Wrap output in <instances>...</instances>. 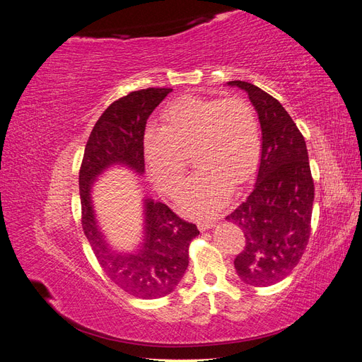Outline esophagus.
<instances>
[{"instance_id": "34e87169", "label": "esophagus", "mask_w": 362, "mask_h": 362, "mask_svg": "<svg viewBox=\"0 0 362 362\" xmlns=\"http://www.w3.org/2000/svg\"><path fill=\"white\" fill-rule=\"evenodd\" d=\"M214 221H201L198 222V228L201 229V231H206V229H210L214 226Z\"/></svg>"}]
</instances>
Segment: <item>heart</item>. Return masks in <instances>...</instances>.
<instances>
[{
    "instance_id": "1",
    "label": "heart",
    "mask_w": 362,
    "mask_h": 362,
    "mask_svg": "<svg viewBox=\"0 0 362 362\" xmlns=\"http://www.w3.org/2000/svg\"><path fill=\"white\" fill-rule=\"evenodd\" d=\"M261 128L255 108L242 98L184 96L163 113V129L148 131L145 156L152 178L175 193L194 152L199 170L185 184L178 206L193 217L221 211L233 184L246 182L261 160Z\"/></svg>"
}]
</instances>
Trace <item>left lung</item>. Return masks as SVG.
Wrapping results in <instances>:
<instances>
[{
    "label": "left lung",
    "instance_id": "1",
    "mask_svg": "<svg viewBox=\"0 0 362 362\" xmlns=\"http://www.w3.org/2000/svg\"><path fill=\"white\" fill-rule=\"evenodd\" d=\"M247 92L262 133L254 190L228 214L245 234L234 259L237 275L254 287L282 281L298 266L311 234L314 181L305 139L281 103L246 81H229Z\"/></svg>",
    "mask_w": 362,
    "mask_h": 362
}]
</instances>
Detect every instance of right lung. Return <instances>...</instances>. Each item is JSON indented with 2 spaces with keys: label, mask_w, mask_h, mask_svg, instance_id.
<instances>
[{
  "label": "right lung",
  "mask_w": 362,
  "mask_h": 362,
  "mask_svg": "<svg viewBox=\"0 0 362 362\" xmlns=\"http://www.w3.org/2000/svg\"><path fill=\"white\" fill-rule=\"evenodd\" d=\"M166 87H148L107 107L86 144L80 168L81 225L93 254L117 287L134 298L157 299L175 290L189 266V246L199 234L166 204L145 201V238L136 254H116L98 229L90 201L92 184L112 164L145 172L144 139L146 120L170 93Z\"/></svg>",
  "instance_id": "1"
}]
</instances>
